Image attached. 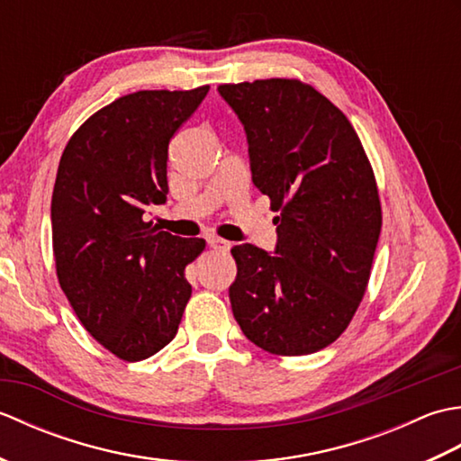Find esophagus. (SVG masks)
Returning a JSON list of instances; mask_svg holds the SVG:
<instances>
[{"instance_id":"obj_1","label":"esophagus","mask_w":461,"mask_h":461,"mask_svg":"<svg viewBox=\"0 0 461 461\" xmlns=\"http://www.w3.org/2000/svg\"><path fill=\"white\" fill-rule=\"evenodd\" d=\"M208 243H210V248L220 249V251H228V249L231 248V241L221 240V238H218V236H210V238H208Z\"/></svg>"}]
</instances>
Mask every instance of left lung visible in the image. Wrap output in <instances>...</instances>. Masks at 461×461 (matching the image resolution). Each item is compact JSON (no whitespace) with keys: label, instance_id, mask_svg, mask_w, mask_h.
<instances>
[{"label":"left lung","instance_id":"1","mask_svg":"<svg viewBox=\"0 0 461 461\" xmlns=\"http://www.w3.org/2000/svg\"><path fill=\"white\" fill-rule=\"evenodd\" d=\"M218 91L248 134L253 184L281 212L276 253L231 249L233 317L271 355H311L345 332L365 297L382 228L375 172L347 116L311 85Z\"/></svg>","mask_w":461,"mask_h":461}]
</instances>
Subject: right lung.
I'll return each mask as SVG.
<instances>
[{"label": "right lung", "mask_w": 461, "mask_h": 461, "mask_svg": "<svg viewBox=\"0 0 461 461\" xmlns=\"http://www.w3.org/2000/svg\"><path fill=\"white\" fill-rule=\"evenodd\" d=\"M210 86L124 95L86 119L67 142L51 200L59 285L95 340L136 362L178 332L192 295L184 269L205 241L146 221L168 194L176 131Z\"/></svg>", "instance_id": "1"}]
</instances>
